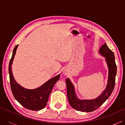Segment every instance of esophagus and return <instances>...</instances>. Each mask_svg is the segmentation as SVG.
Segmentation results:
<instances>
[{
  "label": "esophagus",
  "instance_id": "esophagus-1",
  "mask_svg": "<svg viewBox=\"0 0 125 125\" xmlns=\"http://www.w3.org/2000/svg\"><path fill=\"white\" fill-rule=\"evenodd\" d=\"M67 71L66 70V69H64V70L63 71V74H64V75H67Z\"/></svg>",
  "mask_w": 125,
  "mask_h": 125
}]
</instances>
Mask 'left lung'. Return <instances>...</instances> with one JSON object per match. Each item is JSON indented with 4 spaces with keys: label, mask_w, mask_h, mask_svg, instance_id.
<instances>
[{
    "label": "left lung",
    "mask_w": 125,
    "mask_h": 125,
    "mask_svg": "<svg viewBox=\"0 0 125 125\" xmlns=\"http://www.w3.org/2000/svg\"><path fill=\"white\" fill-rule=\"evenodd\" d=\"M99 53L105 58L109 69L108 80L105 90L98 98L93 99L81 100L76 95L74 86L69 78L65 80L67 85V93L68 101L72 107L78 111L82 112H92L99 108L110 96L115 84V77L117 72L115 56L113 52L109 49L106 43L99 49Z\"/></svg>",
    "instance_id": "8db88e82"
}]
</instances>
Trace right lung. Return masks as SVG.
<instances>
[{"instance_id": "obj_1", "label": "right lung", "mask_w": 125, "mask_h": 125, "mask_svg": "<svg viewBox=\"0 0 125 125\" xmlns=\"http://www.w3.org/2000/svg\"><path fill=\"white\" fill-rule=\"evenodd\" d=\"M18 47V45L14 48L9 65L10 83L12 94L15 99L26 109L33 111L40 110L46 106L50 93L54 84L60 79V74L52 78L39 88L29 89L22 87L16 82L12 73L11 65Z\"/></svg>"}]
</instances>
